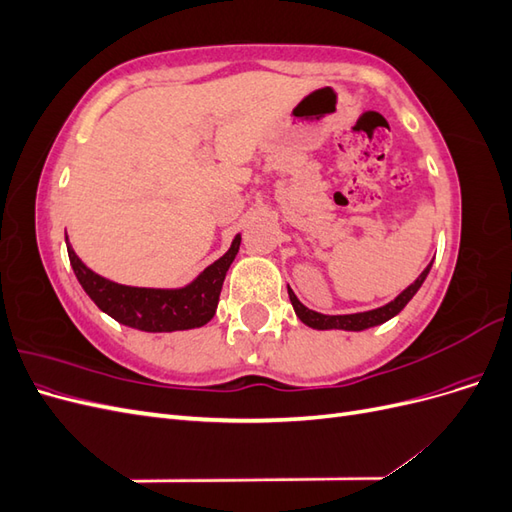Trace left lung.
Segmentation results:
<instances>
[{"label":"left lung","mask_w":512,"mask_h":512,"mask_svg":"<svg viewBox=\"0 0 512 512\" xmlns=\"http://www.w3.org/2000/svg\"><path fill=\"white\" fill-rule=\"evenodd\" d=\"M431 265L433 260L429 262V265L423 269V273L416 277V280L406 288L401 290L397 297L393 301H389L382 307H376V309H369V312H359V314H344V316H327V314H318L314 312V309L305 307L299 299L297 294H294L290 288H288V297H290V303L294 307V314L299 316V320L303 324H307V327L312 329H318V331H331V329H339V331H365V329H371V327H378V324H384L386 320L395 318L401 309H404L410 299L414 297V294L418 292V288L423 286L425 277L429 275L431 271Z\"/></svg>","instance_id":"8db88e82"}]
</instances>
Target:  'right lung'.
<instances>
[{"mask_svg":"<svg viewBox=\"0 0 512 512\" xmlns=\"http://www.w3.org/2000/svg\"><path fill=\"white\" fill-rule=\"evenodd\" d=\"M66 245L76 280L104 314L138 331L173 333L203 327L215 316L224 277L239 252L241 235L232 239L222 258L181 288H138L111 282L76 256L68 237Z\"/></svg>","mask_w":512,"mask_h":512,"instance_id":"add662e5","label":"right lung"}]
</instances>
